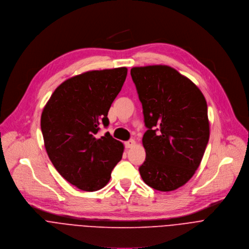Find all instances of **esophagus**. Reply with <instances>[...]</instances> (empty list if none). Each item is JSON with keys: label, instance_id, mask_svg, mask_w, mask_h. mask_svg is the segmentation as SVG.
Here are the masks:
<instances>
[{"label": "esophagus", "instance_id": "1", "mask_svg": "<svg viewBox=\"0 0 249 249\" xmlns=\"http://www.w3.org/2000/svg\"><path fill=\"white\" fill-rule=\"evenodd\" d=\"M124 145H125V148H132L134 145H135V140H133V139H130V140H128V141H126L125 143H124Z\"/></svg>", "mask_w": 249, "mask_h": 249}]
</instances>
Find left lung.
Returning <instances> with one entry per match:
<instances>
[{
	"label": "left lung",
	"mask_w": 249,
	"mask_h": 249,
	"mask_svg": "<svg viewBox=\"0 0 249 249\" xmlns=\"http://www.w3.org/2000/svg\"><path fill=\"white\" fill-rule=\"evenodd\" d=\"M142 103L146 152L143 181L160 191L184 185L203 158L210 136L207 103L200 89L165 65L130 70Z\"/></svg>",
	"instance_id": "1"
}]
</instances>
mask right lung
<instances>
[{
  "mask_svg": "<svg viewBox=\"0 0 249 249\" xmlns=\"http://www.w3.org/2000/svg\"><path fill=\"white\" fill-rule=\"evenodd\" d=\"M125 67L89 71L60 84L41 115L47 154L59 174L83 191L103 188L121 161L124 144L109 132L108 112L126 78Z\"/></svg>",
  "mask_w": 249,
  "mask_h": 249,
  "instance_id": "right-lung-1",
  "label": "right lung"
}]
</instances>
